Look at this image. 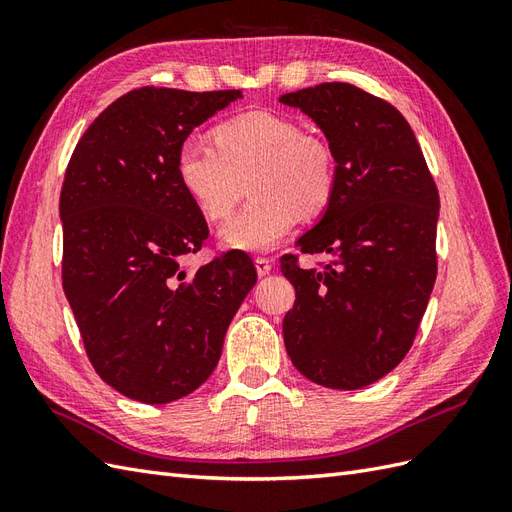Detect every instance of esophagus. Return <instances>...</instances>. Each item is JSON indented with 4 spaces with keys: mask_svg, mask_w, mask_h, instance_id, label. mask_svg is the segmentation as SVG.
Wrapping results in <instances>:
<instances>
[{
    "mask_svg": "<svg viewBox=\"0 0 512 512\" xmlns=\"http://www.w3.org/2000/svg\"><path fill=\"white\" fill-rule=\"evenodd\" d=\"M254 265H256V271H258L260 277H262V275H269V273H271V267H273L271 260L265 258V256H256Z\"/></svg>",
    "mask_w": 512,
    "mask_h": 512,
    "instance_id": "esophagus-1",
    "label": "esophagus"
}]
</instances>
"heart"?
<instances>
[{
    "label": "heart",
    "instance_id": "heart-1",
    "mask_svg": "<svg viewBox=\"0 0 512 512\" xmlns=\"http://www.w3.org/2000/svg\"><path fill=\"white\" fill-rule=\"evenodd\" d=\"M213 145L196 138L177 151V177L198 211L211 222H226L247 183L254 200L222 230L232 250L269 252L301 218L327 211L337 190L335 149L294 117L252 111L222 121L211 132Z\"/></svg>",
    "mask_w": 512,
    "mask_h": 512
}]
</instances>
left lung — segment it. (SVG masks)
<instances>
[{"label":"left lung","mask_w":512,"mask_h":512,"mask_svg":"<svg viewBox=\"0 0 512 512\" xmlns=\"http://www.w3.org/2000/svg\"><path fill=\"white\" fill-rule=\"evenodd\" d=\"M280 102L312 117L337 156V190L297 241L322 269L282 260L297 292L284 344L305 378L339 391L380 380L412 348L436 282L440 196L412 128L393 104L350 83Z\"/></svg>","instance_id":"obj_1"}]
</instances>
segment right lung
Instances as JSON below:
<instances>
[{
  "instance_id": "obj_1",
  "label": "right lung",
  "mask_w": 512,
  "mask_h": 512,
  "mask_svg": "<svg viewBox=\"0 0 512 512\" xmlns=\"http://www.w3.org/2000/svg\"><path fill=\"white\" fill-rule=\"evenodd\" d=\"M241 89L141 87L117 98L76 143L59 196L61 284L98 376L143 404L198 389L256 284L250 256L183 269L209 237L177 177V151Z\"/></svg>"
}]
</instances>
